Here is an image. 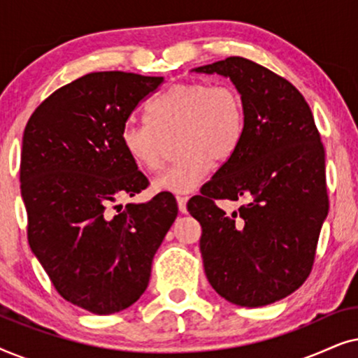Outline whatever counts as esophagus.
Instances as JSON below:
<instances>
[{"instance_id":"1","label":"esophagus","mask_w":358,"mask_h":358,"mask_svg":"<svg viewBox=\"0 0 358 358\" xmlns=\"http://www.w3.org/2000/svg\"><path fill=\"white\" fill-rule=\"evenodd\" d=\"M176 200H178L179 212L180 213H185V210H187V197H184V195H178V197H176Z\"/></svg>"}]
</instances>
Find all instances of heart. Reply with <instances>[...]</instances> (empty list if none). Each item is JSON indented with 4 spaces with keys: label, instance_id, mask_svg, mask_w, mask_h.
<instances>
[{
    "label": "heart",
    "instance_id": "b5f03b06",
    "mask_svg": "<svg viewBox=\"0 0 358 358\" xmlns=\"http://www.w3.org/2000/svg\"><path fill=\"white\" fill-rule=\"evenodd\" d=\"M146 114L148 122H125L120 143L140 169L156 173L164 166L166 140L179 135L182 158L155 180L163 192H192L213 163H228L236 155L246 131L243 97L231 85L178 83L155 97Z\"/></svg>",
    "mask_w": 358,
    "mask_h": 358
}]
</instances>
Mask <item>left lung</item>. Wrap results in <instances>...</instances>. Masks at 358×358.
Here are the masks:
<instances>
[{"label":"left lung","mask_w":358,"mask_h":358,"mask_svg":"<svg viewBox=\"0 0 358 358\" xmlns=\"http://www.w3.org/2000/svg\"><path fill=\"white\" fill-rule=\"evenodd\" d=\"M194 71L227 76L246 110L243 143L187 210L213 290L238 306L282 300L310 275L327 217L324 146L301 92L257 63L229 57ZM217 199H246L228 215Z\"/></svg>","instance_id":"1"}]
</instances>
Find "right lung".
Here are the masks:
<instances>
[{
    "label": "right lung",
    "mask_w": 358,
    "mask_h": 358,
    "mask_svg": "<svg viewBox=\"0 0 358 358\" xmlns=\"http://www.w3.org/2000/svg\"><path fill=\"white\" fill-rule=\"evenodd\" d=\"M163 81L90 73L52 92L24 129L29 246L55 290L94 315L122 311L143 295L155 254L178 217L169 192L115 205L150 184L125 153L120 131Z\"/></svg>",
    "instance_id": "right-lung-1"
}]
</instances>
